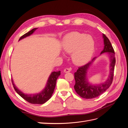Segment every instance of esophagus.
I'll use <instances>...</instances> for the list:
<instances>
[{
    "mask_svg": "<svg viewBox=\"0 0 128 128\" xmlns=\"http://www.w3.org/2000/svg\"><path fill=\"white\" fill-rule=\"evenodd\" d=\"M71 70H72L71 68H65L64 69V72H66V73H67V72H70Z\"/></svg>",
    "mask_w": 128,
    "mask_h": 128,
    "instance_id": "1",
    "label": "esophagus"
}]
</instances>
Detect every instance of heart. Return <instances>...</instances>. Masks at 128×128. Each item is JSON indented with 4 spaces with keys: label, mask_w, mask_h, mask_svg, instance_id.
<instances>
[{
    "label": "heart",
    "mask_w": 128,
    "mask_h": 128,
    "mask_svg": "<svg viewBox=\"0 0 128 128\" xmlns=\"http://www.w3.org/2000/svg\"><path fill=\"white\" fill-rule=\"evenodd\" d=\"M62 48L69 54L77 65H83L90 60L94 53V43L91 36L74 32L66 37L62 42Z\"/></svg>",
    "instance_id": "heart-1"
}]
</instances>
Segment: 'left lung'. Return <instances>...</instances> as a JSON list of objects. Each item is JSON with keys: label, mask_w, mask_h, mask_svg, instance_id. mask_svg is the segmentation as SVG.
<instances>
[{"label": "left lung", "mask_w": 128, "mask_h": 128, "mask_svg": "<svg viewBox=\"0 0 128 128\" xmlns=\"http://www.w3.org/2000/svg\"><path fill=\"white\" fill-rule=\"evenodd\" d=\"M102 37L104 48L100 54L106 53L109 56L110 60V75L107 80L104 83L94 85L88 82L87 77L88 70L96 57L94 58L91 62H89L83 66L79 67L78 69H77V72L74 74L75 80L74 88L77 94L85 99L94 98L101 95L110 88L113 82L116 62L114 50L110 40L104 34H102Z\"/></svg>", "instance_id": "8db88e82"}]
</instances>
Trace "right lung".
Returning a JSON list of instances; mask_svg holds the SVG:
<instances>
[{
	"instance_id": "obj_1",
	"label": "right lung",
	"mask_w": 128,
	"mask_h": 128,
	"mask_svg": "<svg viewBox=\"0 0 128 128\" xmlns=\"http://www.w3.org/2000/svg\"><path fill=\"white\" fill-rule=\"evenodd\" d=\"M38 28H34L25 34L20 37L19 40L30 36ZM60 74V71L52 72L48 80L47 83H46L45 88L40 93L35 94H24L15 86L13 79H12V82L13 86L15 91L26 101L32 104H43L51 98L52 94H53L54 90L56 80Z\"/></svg>"
}]
</instances>
